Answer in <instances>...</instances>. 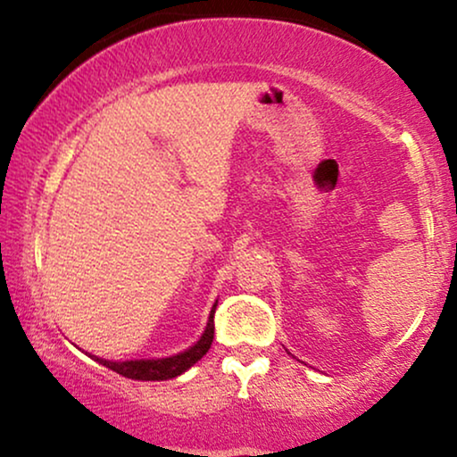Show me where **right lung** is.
<instances>
[{
    "mask_svg": "<svg viewBox=\"0 0 457 457\" xmlns=\"http://www.w3.org/2000/svg\"><path fill=\"white\" fill-rule=\"evenodd\" d=\"M214 310L216 305L212 308L208 327H205V333L202 335L195 345L187 352L172 355V358H162V360H137V361H108L102 358H96V361L104 364L110 370H114L118 374L127 378H135V380H168L183 374L187 368H191L195 361H199L208 353V349L214 341Z\"/></svg>",
    "mask_w": 457,
    "mask_h": 457,
    "instance_id": "right-lung-1",
    "label": "right lung"
}]
</instances>
